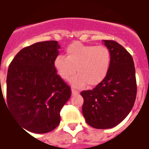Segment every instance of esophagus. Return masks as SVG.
I'll return each mask as SVG.
<instances>
[{
  "mask_svg": "<svg viewBox=\"0 0 149 149\" xmlns=\"http://www.w3.org/2000/svg\"><path fill=\"white\" fill-rule=\"evenodd\" d=\"M78 93H79L78 91L75 90L74 89H72V95H77V94H78Z\"/></svg>",
  "mask_w": 149,
  "mask_h": 149,
  "instance_id": "esophagus-1",
  "label": "esophagus"
}]
</instances>
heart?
<instances>
[{"instance_id": "obj_1", "label": "heart", "mask_w": 149, "mask_h": 149, "mask_svg": "<svg viewBox=\"0 0 149 149\" xmlns=\"http://www.w3.org/2000/svg\"><path fill=\"white\" fill-rule=\"evenodd\" d=\"M67 56H58L54 60L57 73L64 81L75 74L72 85L81 88L87 83L96 86L107 77L111 65V52L103 45H85L73 42L66 49Z\"/></svg>"}]
</instances>
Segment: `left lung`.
I'll return each instance as SVG.
<instances>
[{
    "mask_svg": "<svg viewBox=\"0 0 149 149\" xmlns=\"http://www.w3.org/2000/svg\"><path fill=\"white\" fill-rule=\"evenodd\" d=\"M111 52V65L102 81L81 93L82 113L86 123L97 129L120 123L132 111L136 97V69L131 54L114 40H104Z\"/></svg>",
    "mask_w": 149,
    "mask_h": 149,
    "instance_id": "1",
    "label": "left lung"
}]
</instances>
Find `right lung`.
Returning <instances> with one entry per match:
<instances>
[{
  "label": "right lung",
  "instance_id": "add662e5",
  "mask_svg": "<svg viewBox=\"0 0 149 149\" xmlns=\"http://www.w3.org/2000/svg\"><path fill=\"white\" fill-rule=\"evenodd\" d=\"M59 49L57 41L36 42L21 50L9 64L7 108L31 132L47 133L56 128L60 110L71 97L69 85L54 66Z\"/></svg>",
  "mask_w": 149,
  "mask_h": 149
}]
</instances>
